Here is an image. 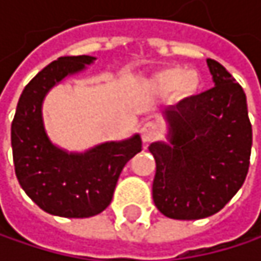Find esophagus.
Segmentation results:
<instances>
[{"mask_svg":"<svg viewBox=\"0 0 261 261\" xmlns=\"http://www.w3.org/2000/svg\"><path fill=\"white\" fill-rule=\"evenodd\" d=\"M140 136H142V140H143L145 143L155 140V139L160 136L159 125L154 124V122H145V124L140 127Z\"/></svg>","mask_w":261,"mask_h":261,"instance_id":"34e87169","label":"esophagus"}]
</instances>
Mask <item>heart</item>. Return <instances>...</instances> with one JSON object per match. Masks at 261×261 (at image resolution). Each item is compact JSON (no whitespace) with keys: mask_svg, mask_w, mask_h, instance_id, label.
Listing matches in <instances>:
<instances>
[{"mask_svg":"<svg viewBox=\"0 0 261 261\" xmlns=\"http://www.w3.org/2000/svg\"><path fill=\"white\" fill-rule=\"evenodd\" d=\"M154 84L160 92L174 90L180 101H189L199 93L202 77L198 71L187 69L184 66H169L154 77Z\"/></svg>","mask_w":261,"mask_h":261,"instance_id":"b5f03b06","label":"heart"}]
</instances>
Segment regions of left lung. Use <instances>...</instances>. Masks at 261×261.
<instances>
[{
    "mask_svg": "<svg viewBox=\"0 0 261 261\" xmlns=\"http://www.w3.org/2000/svg\"><path fill=\"white\" fill-rule=\"evenodd\" d=\"M215 87L166 110L171 145L155 159L152 199L171 219H201L222 210L246 178L252 145L246 95L233 75L207 59Z\"/></svg>",
    "mask_w": 261,
    "mask_h": 261,
    "instance_id": "left-lung-1",
    "label": "left lung"
}]
</instances>
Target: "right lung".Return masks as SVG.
Returning <instances> with one entry per match:
<instances>
[{"label": "right lung", "instance_id": "right-lung-1", "mask_svg": "<svg viewBox=\"0 0 261 261\" xmlns=\"http://www.w3.org/2000/svg\"><path fill=\"white\" fill-rule=\"evenodd\" d=\"M92 60L71 56L51 62L25 86L12 122L18 181L43 212L62 218H89L106 210L121 171L142 151L140 136L102 143L86 154H68L48 140L40 113L45 93Z\"/></svg>", "mask_w": 261, "mask_h": 261}]
</instances>
